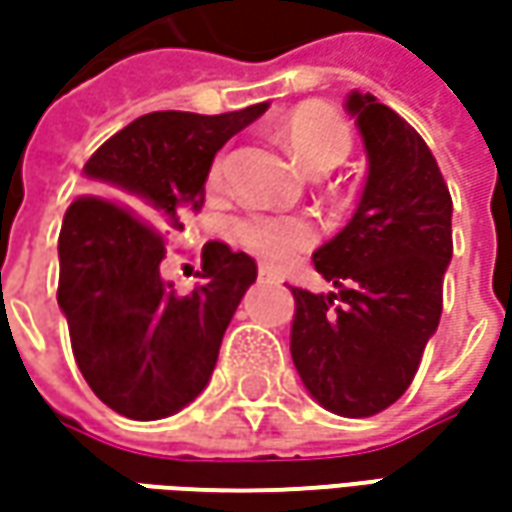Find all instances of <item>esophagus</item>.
<instances>
[{"label":"esophagus","instance_id":"esophagus-1","mask_svg":"<svg viewBox=\"0 0 512 512\" xmlns=\"http://www.w3.org/2000/svg\"><path fill=\"white\" fill-rule=\"evenodd\" d=\"M259 279H262V282H279V273H276L273 267L262 265L259 267Z\"/></svg>","mask_w":512,"mask_h":512}]
</instances>
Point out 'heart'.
I'll return each instance as SVG.
<instances>
[{"instance_id": "b5f03b06", "label": "heart", "mask_w": 512, "mask_h": 512, "mask_svg": "<svg viewBox=\"0 0 512 512\" xmlns=\"http://www.w3.org/2000/svg\"><path fill=\"white\" fill-rule=\"evenodd\" d=\"M282 133H285L287 148L296 156V162L313 176H325L333 168H339L353 148L350 125L333 110L319 108V105H305V108L293 110L282 125ZM225 173L227 153H219L210 162L207 182L219 187L225 182ZM233 236L239 239V245L256 253L259 259L273 262V265H285L296 253L313 245L316 230L307 219H299V216L247 213L242 219H236Z\"/></svg>"}]
</instances>
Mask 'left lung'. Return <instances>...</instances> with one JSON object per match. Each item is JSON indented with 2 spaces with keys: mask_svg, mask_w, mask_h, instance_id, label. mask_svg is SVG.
<instances>
[{
  "mask_svg": "<svg viewBox=\"0 0 512 512\" xmlns=\"http://www.w3.org/2000/svg\"><path fill=\"white\" fill-rule=\"evenodd\" d=\"M367 182L353 219L313 253L333 293L293 287L290 356L307 393L347 419L376 416L410 387L442 316L453 199L424 139L353 90Z\"/></svg>",
  "mask_w": 512,
  "mask_h": 512,
  "instance_id": "1",
  "label": "left lung"
}]
</instances>
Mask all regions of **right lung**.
Returning a JSON list of instances; mask_svg holds the SVG:
<instances>
[{
	"instance_id": "obj_1",
	"label": "right lung",
	"mask_w": 512,
	"mask_h": 512,
	"mask_svg": "<svg viewBox=\"0 0 512 512\" xmlns=\"http://www.w3.org/2000/svg\"><path fill=\"white\" fill-rule=\"evenodd\" d=\"M267 102L202 116L156 110L110 136L85 165L96 196H79L59 230V307L90 390L110 410L153 422L173 416L210 382L256 262L225 242L202 250V285L162 279L179 213L202 210L216 150L256 122Z\"/></svg>"
}]
</instances>
